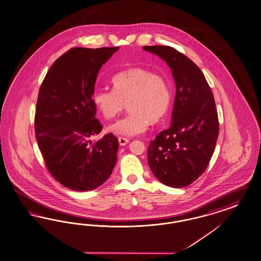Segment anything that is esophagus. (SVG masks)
<instances>
[{"label":"esophagus","instance_id":"1","mask_svg":"<svg viewBox=\"0 0 261 261\" xmlns=\"http://www.w3.org/2000/svg\"><path fill=\"white\" fill-rule=\"evenodd\" d=\"M118 143L120 146H125L129 143V140L124 137H118Z\"/></svg>","mask_w":261,"mask_h":261}]
</instances>
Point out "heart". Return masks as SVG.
I'll use <instances>...</instances> for the list:
<instances>
[{"mask_svg": "<svg viewBox=\"0 0 261 261\" xmlns=\"http://www.w3.org/2000/svg\"><path fill=\"white\" fill-rule=\"evenodd\" d=\"M113 85V90L95 91L92 99L105 119L115 118L128 106V115L108 128L115 135H140L146 132L149 122L157 123L167 115L172 94L164 74L132 68L116 73Z\"/></svg>", "mask_w": 261, "mask_h": 261, "instance_id": "obj_1", "label": "heart"}]
</instances>
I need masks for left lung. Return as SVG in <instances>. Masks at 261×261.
<instances>
[{"instance_id": "1", "label": "left lung", "mask_w": 261, "mask_h": 261, "mask_svg": "<svg viewBox=\"0 0 261 261\" xmlns=\"http://www.w3.org/2000/svg\"><path fill=\"white\" fill-rule=\"evenodd\" d=\"M143 49L165 60L177 88L172 124L148 145V166L168 187H188L205 172L216 148L219 123L214 95L198 66L185 54L167 45Z\"/></svg>"}]
</instances>
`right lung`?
Wrapping results in <instances>:
<instances>
[{
  "mask_svg": "<svg viewBox=\"0 0 261 261\" xmlns=\"http://www.w3.org/2000/svg\"><path fill=\"white\" fill-rule=\"evenodd\" d=\"M118 48H71L53 63L40 87L35 114L38 146L50 175L75 191L104 184L117 160L114 134L94 142L91 138L103 128L95 117L96 77Z\"/></svg>",
  "mask_w": 261,
  "mask_h": 261,
  "instance_id": "right-lung-1",
  "label": "right lung"
}]
</instances>
